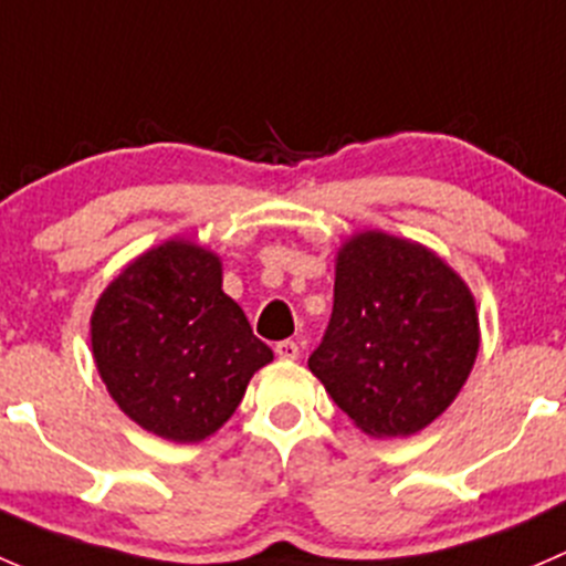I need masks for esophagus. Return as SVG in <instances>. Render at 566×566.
Wrapping results in <instances>:
<instances>
[{"label": "esophagus", "instance_id": "esophagus-1", "mask_svg": "<svg viewBox=\"0 0 566 566\" xmlns=\"http://www.w3.org/2000/svg\"><path fill=\"white\" fill-rule=\"evenodd\" d=\"M275 354H277V359H285V363H294V359L300 357V346H296L294 340H281L275 346Z\"/></svg>", "mask_w": 566, "mask_h": 566}]
</instances>
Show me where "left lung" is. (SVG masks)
<instances>
[{
    "label": "left lung",
    "instance_id": "8db88e82",
    "mask_svg": "<svg viewBox=\"0 0 566 566\" xmlns=\"http://www.w3.org/2000/svg\"><path fill=\"white\" fill-rule=\"evenodd\" d=\"M480 352L471 289L441 255L387 231L337 248L335 305L307 368L373 439H406L452 406Z\"/></svg>",
    "mask_w": 566,
    "mask_h": 566
}]
</instances>
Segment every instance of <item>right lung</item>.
I'll use <instances>...</instances> for the list:
<instances>
[{
	"instance_id": "1",
	"label": "right lung",
	"mask_w": 566,
	"mask_h": 566,
	"mask_svg": "<svg viewBox=\"0 0 566 566\" xmlns=\"http://www.w3.org/2000/svg\"><path fill=\"white\" fill-rule=\"evenodd\" d=\"M92 357L108 395L138 428L198 444L242 403L272 348L223 291V261L174 237L144 250L97 296Z\"/></svg>"
}]
</instances>
